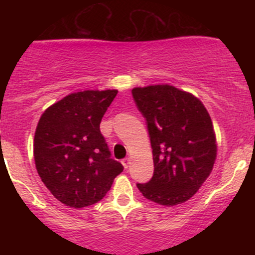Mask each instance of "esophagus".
I'll return each mask as SVG.
<instances>
[{
    "instance_id": "34e87169",
    "label": "esophagus",
    "mask_w": 255,
    "mask_h": 255,
    "mask_svg": "<svg viewBox=\"0 0 255 255\" xmlns=\"http://www.w3.org/2000/svg\"><path fill=\"white\" fill-rule=\"evenodd\" d=\"M129 164H130V159L129 158H126V159H123V160H122V165H123V168H125V169H128Z\"/></svg>"
}]
</instances>
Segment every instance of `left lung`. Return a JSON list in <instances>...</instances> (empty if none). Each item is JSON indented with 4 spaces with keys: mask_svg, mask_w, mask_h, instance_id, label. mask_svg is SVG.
Returning a JSON list of instances; mask_svg holds the SVG:
<instances>
[{
    "mask_svg": "<svg viewBox=\"0 0 255 255\" xmlns=\"http://www.w3.org/2000/svg\"><path fill=\"white\" fill-rule=\"evenodd\" d=\"M133 99L148 125L154 174L137 184L145 199L175 206L191 199L213 169L217 142L206 107L171 85L134 87Z\"/></svg>",
    "mask_w": 255,
    "mask_h": 255,
    "instance_id": "1",
    "label": "left lung"
}]
</instances>
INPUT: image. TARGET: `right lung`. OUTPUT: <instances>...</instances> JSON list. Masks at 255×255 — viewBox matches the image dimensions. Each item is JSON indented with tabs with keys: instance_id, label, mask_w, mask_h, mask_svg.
Segmentation results:
<instances>
[{
	"instance_id": "1",
	"label": "right lung",
	"mask_w": 255,
	"mask_h": 255,
	"mask_svg": "<svg viewBox=\"0 0 255 255\" xmlns=\"http://www.w3.org/2000/svg\"><path fill=\"white\" fill-rule=\"evenodd\" d=\"M117 90H85L45 110L33 143L38 175L53 196L74 208L104 199L122 164L111 159L100 123Z\"/></svg>"
}]
</instances>
